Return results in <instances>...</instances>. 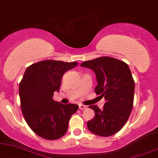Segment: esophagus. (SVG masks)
Listing matches in <instances>:
<instances>
[{
  "label": "esophagus",
  "mask_w": 158,
  "mask_h": 158,
  "mask_svg": "<svg viewBox=\"0 0 158 158\" xmlns=\"http://www.w3.org/2000/svg\"><path fill=\"white\" fill-rule=\"evenodd\" d=\"M86 108H87V106H85V105H83V104H79V109H80L83 110V109H86Z\"/></svg>",
  "instance_id": "obj_1"
}]
</instances>
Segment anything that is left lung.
<instances>
[{
	"instance_id": "8db88e82",
	"label": "left lung",
	"mask_w": 158,
	"mask_h": 158,
	"mask_svg": "<svg viewBox=\"0 0 158 158\" xmlns=\"http://www.w3.org/2000/svg\"><path fill=\"white\" fill-rule=\"evenodd\" d=\"M81 67L94 71L98 83L95 92L106 100L102 110L96 105L89 106L95 116L88 122V129L101 137L113 135L124 126L132 110L135 81L130 69L124 62L110 57L88 60Z\"/></svg>"
}]
</instances>
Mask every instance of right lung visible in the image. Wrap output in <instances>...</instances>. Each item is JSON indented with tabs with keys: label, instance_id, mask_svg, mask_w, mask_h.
<instances>
[{
	"label": "right lung",
	"instance_id": "1",
	"mask_svg": "<svg viewBox=\"0 0 158 158\" xmlns=\"http://www.w3.org/2000/svg\"><path fill=\"white\" fill-rule=\"evenodd\" d=\"M77 62L44 60L28 67L19 84L21 108L27 124L36 135L46 139H57L67 132L76 104H62L52 99L60 91L62 75Z\"/></svg>",
	"mask_w": 158,
	"mask_h": 158
}]
</instances>
